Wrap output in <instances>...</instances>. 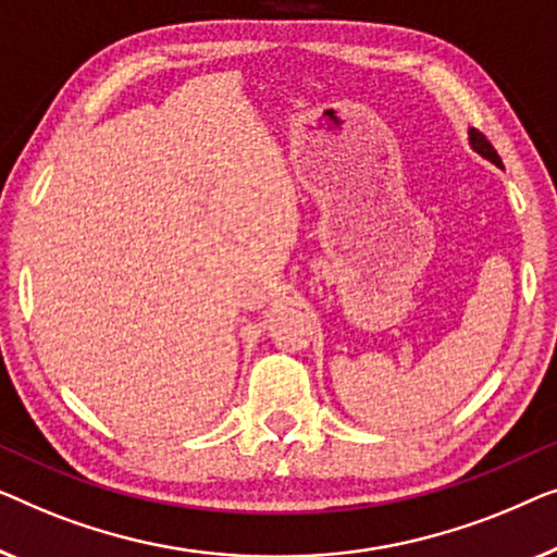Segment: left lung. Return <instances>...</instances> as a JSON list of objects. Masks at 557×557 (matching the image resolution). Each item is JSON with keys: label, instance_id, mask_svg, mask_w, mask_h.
I'll list each match as a JSON object with an SVG mask.
<instances>
[{"label": "left lung", "instance_id": "1", "mask_svg": "<svg viewBox=\"0 0 557 557\" xmlns=\"http://www.w3.org/2000/svg\"><path fill=\"white\" fill-rule=\"evenodd\" d=\"M469 144H472L474 151H476V153H482L484 159L492 161V163H497V166H503V159H499L497 151H495V146L490 144V140H487V136H484V133H480L476 128L469 131Z\"/></svg>", "mask_w": 557, "mask_h": 557}]
</instances>
